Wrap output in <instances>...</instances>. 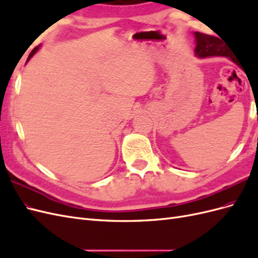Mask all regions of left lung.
Masks as SVG:
<instances>
[{"label":"left lung","instance_id":"1","mask_svg":"<svg viewBox=\"0 0 258 258\" xmlns=\"http://www.w3.org/2000/svg\"><path fill=\"white\" fill-rule=\"evenodd\" d=\"M195 42H196V47H195V54L198 58H208V57H215L222 56L229 58L239 66L237 60L232 57V54L229 53V50L226 48L224 43L215 36L204 34L200 32H195Z\"/></svg>","mask_w":258,"mask_h":258}]
</instances>
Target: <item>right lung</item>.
Masks as SVG:
<instances>
[{
  "instance_id": "right-lung-1",
  "label": "right lung",
  "mask_w": 258,
  "mask_h": 258,
  "mask_svg": "<svg viewBox=\"0 0 258 258\" xmlns=\"http://www.w3.org/2000/svg\"><path fill=\"white\" fill-rule=\"evenodd\" d=\"M40 46H41V45H38V46H36V47H35V48H34V49H33L32 51H31V53L29 54V58H28V60H27V61H29V60H30L31 58H32V57H33V54H34V53H35V52H36V51L38 50V48H40Z\"/></svg>"
}]
</instances>
